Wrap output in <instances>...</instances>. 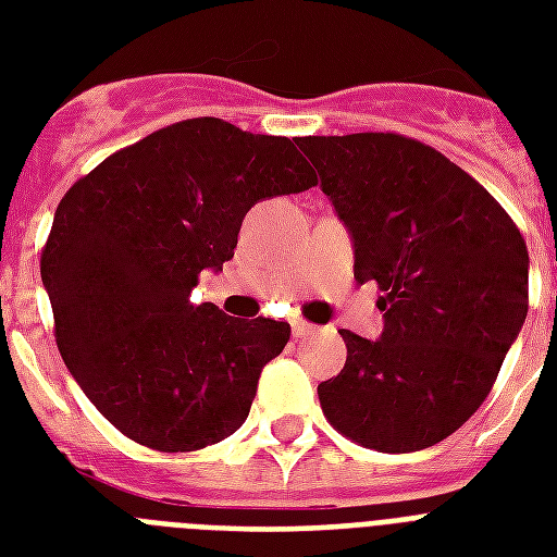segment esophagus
<instances>
[{
	"instance_id": "esophagus-1",
	"label": "esophagus",
	"mask_w": 557,
	"mask_h": 557,
	"mask_svg": "<svg viewBox=\"0 0 557 557\" xmlns=\"http://www.w3.org/2000/svg\"><path fill=\"white\" fill-rule=\"evenodd\" d=\"M292 332H295V338H306V335H312L314 326L304 318H292Z\"/></svg>"
}]
</instances>
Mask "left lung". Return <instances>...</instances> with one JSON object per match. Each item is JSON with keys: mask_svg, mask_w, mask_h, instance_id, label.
<instances>
[{"mask_svg": "<svg viewBox=\"0 0 557 557\" xmlns=\"http://www.w3.org/2000/svg\"><path fill=\"white\" fill-rule=\"evenodd\" d=\"M297 147L381 292L384 332L344 330L347 364L318 384L323 416L384 454L431 448L476 413L529 312V251L492 193L396 133L309 135Z\"/></svg>", "mask_w": 557, "mask_h": 557, "instance_id": "obj_1", "label": "left lung"}]
</instances>
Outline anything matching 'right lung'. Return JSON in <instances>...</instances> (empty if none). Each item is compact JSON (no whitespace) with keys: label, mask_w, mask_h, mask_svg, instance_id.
<instances>
[{"label":"right lung","mask_w":557,"mask_h":557,"mask_svg":"<svg viewBox=\"0 0 557 557\" xmlns=\"http://www.w3.org/2000/svg\"><path fill=\"white\" fill-rule=\"evenodd\" d=\"M297 138L190 117L112 152L74 182L39 274L57 349L89 401L152 450H199L239 428L292 326L193 304L234 257L245 213L314 187Z\"/></svg>","instance_id":"obj_1"}]
</instances>
